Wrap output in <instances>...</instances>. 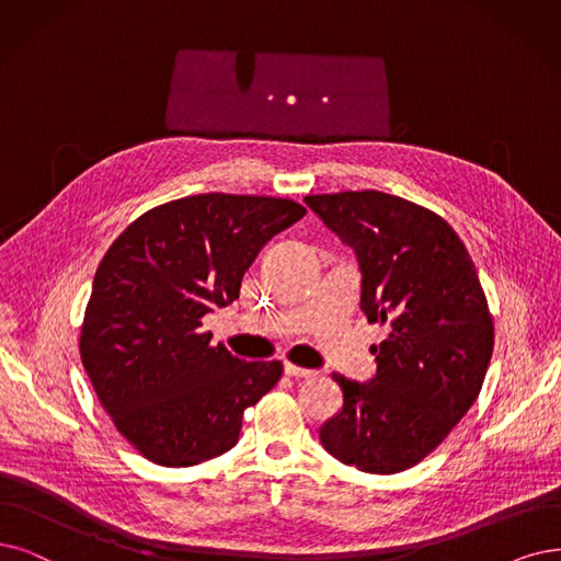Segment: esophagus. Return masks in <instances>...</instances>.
Segmentation results:
<instances>
[{"instance_id":"34e87169","label":"esophagus","mask_w":561,"mask_h":561,"mask_svg":"<svg viewBox=\"0 0 561 561\" xmlns=\"http://www.w3.org/2000/svg\"><path fill=\"white\" fill-rule=\"evenodd\" d=\"M284 371L288 377H296V379H312L317 377L314 369H305V367H298L294 363H284Z\"/></svg>"}]
</instances>
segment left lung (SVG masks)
I'll list each match as a JSON object with an SVG mask.
<instances>
[{"label":"left lung","instance_id":"1","mask_svg":"<svg viewBox=\"0 0 561 561\" xmlns=\"http://www.w3.org/2000/svg\"><path fill=\"white\" fill-rule=\"evenodd\" d=\"M305 203L356 249L360 309L388 328L371 346L375 379L333 375L344 404L321 427V444L360 471L400 473L427 458L479 398L494 346L485 291L460 236L423 205L375 190Z\"/></svg>","mask_w":561,"mask_h":561}]
</instances>
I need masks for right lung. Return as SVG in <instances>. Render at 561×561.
Wrapping results in <instances>:
<instances>
[{
  "mask_svg": "<svg viewBox=\"0 0 561 561\" xmlns=\"http://www.w3.org/2000/svg\"><path fill=\"white\" fill-rule=\"evenodd\" d=\"M305 213L291 198L186 196L134 219L103 254L80 358L145 460L192 467L233 448L244 409L279 381V360H240L201 325L238 298L263 244Z\"/></svg>",
  "mask_w": 561,
  "mask_h": 561,
  "instance_id": "obj_1",
  "label": "right lung"
}]
</instances>
